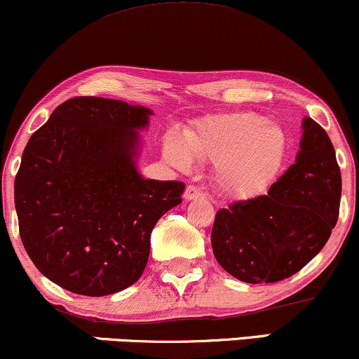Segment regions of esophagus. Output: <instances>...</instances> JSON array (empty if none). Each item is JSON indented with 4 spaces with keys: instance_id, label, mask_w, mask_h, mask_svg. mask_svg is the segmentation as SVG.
Returning a JSON list of instances; mask_svg holds the SVG:
<instances>
[{
    "instance_id": "34e87169",
    "label": "esophagus",
    "mask_w": 359,
    "mask_h": 359,
    "mask_svg": "<svg viewBox=\"0 0 359 359\" xmlns=\"http://www.w3.org/2000/svg\"><path fill=\"white\" fill-rule=\"evenodd\" d=\"M198 198H205V193H203L198 187L189 184V187L184 189V200L191 201V200H198Z\"/></svg>"
}]
</instances>
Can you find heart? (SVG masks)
I'll return each mask as SVG.
<instances>
[{
  "label": "heart",
  "mask_w": 359,
  "mask_h": 359,
  "mask_svg": "<svg viewBox=\"0 0 359 359\" xmlns=\"http://www.w3.org/2000/svg\"><path fill=\"white\" fill-rule=\"evenodd\" d=\"M285 131L256 113H224L201 119L184 131V141L166 136L163 153L178 170H188L193 156L216 163L215 178L229 196L259 193L280 168Z\"/></svg>",
  "instance_id": "b5f03b06"
}]
</instances>
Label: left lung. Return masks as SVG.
I'll list each match as a JSON object with an SVG mask.
<instances>
[{
	"instance_id": "1",
	"label": "left lung",
	"mask_w": 359,
	"mask_h": 359,
	"mask_svg": "<svg viewBox=\"0 0 359 359\" xmlns=\"http://www.w3.org/2000/svg\"><path fill=\"white\" fill-rule=\"evenodd\" d=\"M294 165L266 194L216 213L211 246L219 266L258 285L293 276L323 250L339 215L341 171L323 128L303 118Z\"/></svg>"
}]
</instances>
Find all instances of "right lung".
Masks as SVG:
<instances>
[{
	"label": "right lung",
	"mask_w": 359,
	"mask_h": 359,
	"mask_svg": "<svg viewBox=\"0 0 359 359\" xmlns=\"http://www.w3.org/2000/svg\"><path fill=\"white\" fill-rule=\"evenodd\" d=\"M153 111L78 96L60 104L26 144L15 180L25 250L39 273L85 296L140 280L158 219L181 203L184 183L140 175V131Z\"/></svg>",
	"instance_id": "right-lung-1"
}]
</instances>
